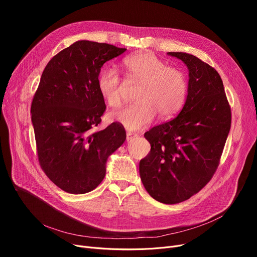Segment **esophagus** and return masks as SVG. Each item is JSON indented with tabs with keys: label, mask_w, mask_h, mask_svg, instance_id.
I'll use <instances>...</instances> for the list:
<instances>
[{
	"label": "esophagus",
	"mask_w": 257,
	"mask_h": 257,
	"mask_svg": "<svg viewBox=\"0 0 257 257\" xmlns=\"http://www.w3.org/2000/svg\"><path fill=\"white\" fill-rule=\"evenodd\" d=\"M138 137V134L137 133H132V132H127V141L129 142V141H131L132 139H134V138H137Z\"/></svg>",
	"instance_id": "34e87169"
}]
</instances>
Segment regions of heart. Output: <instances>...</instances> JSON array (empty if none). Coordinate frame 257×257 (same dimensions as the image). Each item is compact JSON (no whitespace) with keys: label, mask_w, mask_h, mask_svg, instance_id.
<instances>
[{"label":"heart","mask_w":257,"mask_h":257,"mask_svg":"<svg viewBox=\"0 0 257 257\" xmlns=\"http://www.w3.org/2000/svg\"><path fill=\"white\" fill-rule=\"evenodd\" d=\"M123 64L128 77L141 82L134 101L123 110L111 114L128 130L149 126L155 115L166 119L176 114L185 101L187 82L185 75L154 54L142 52L125 57ZM98 89L105 102L112 108L121 105L123 82L112 67H106L98 76Z\"/></svg>","instance_id":"heart-1"}]
</instances>
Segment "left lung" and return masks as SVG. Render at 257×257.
Instances as JSON below:
<instances>
[{
  "label": "left lung",
  "instance_id": "8db88e82",
  "mask_svg": "<svg viewBox=\"0 0 257 257\" xmlns=\"http://www.w3.org/2000/svg\"><path fill=\"white\" fill-rule=\"evenodd\" d=\"M188 69L187 97L180 113L145 133L151 151L140 161L146 191L165 204L199 193L217 171L231 127V108L212 66L182 52H169Z\"/></svg>",
  "mask_w": 257,
  "mask_h": 257
}]
</instances>
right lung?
Wrapping results in <instances>:
<instances>
[{
  "label": "right lung",
  "instance_id": "add662e5",
  "mask_svg": "<svg viewBox=\"0 0 257 257\" xmlns=\"http://www.w3.org/2000/svg\"><path fill=\"white\" fill-rule=\"evenodd\" d=\"M126 51L79 40L54 56L31 104L39 165L62 191L85 194L104 179L108 156L126 140L120 123L94 130L106 105L98 89L103 64Z\"/></svg>",
  "mask_w": 257,
  "mask_h": 257
}]
</instances>
